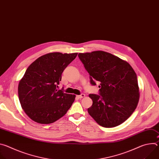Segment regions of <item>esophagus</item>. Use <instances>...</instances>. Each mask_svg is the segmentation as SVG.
<instances>
[{
    "mask_svg": "<svg viewBox=\"0 0 159 159\" xmlns=\"http://www.w3.org/2000/svg\"><path fill=\"white\" fill-rule=\"evenodd\" d=\"M77 97L79 99H81V98H84V97H85V94H81L80 95L77 96Z\"/></svg>",
    "mask_w": 159,
    "mask_h": 159,
    "instance_id": "34e87169",
    "label": "esophagus"
}]
</instances>
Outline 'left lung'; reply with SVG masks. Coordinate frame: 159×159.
I'll use <instances>...</instances> for the list:
<instances>
[{
	"mask_svg": "<svg viewBox=\"0 0 159 159\" xmlns=\"http://www.w3.org/2000/svg\"><path fill=\"white\" fill-rule=\"evenodd\" d=\"M90 75V84L99 81V95L90 94L89 114L101 126L112 128L125 122L137 107L139 87L137 74L126 61L109 53L95 51L79 53Z\"/></svg>",
	"mask_w": 159,
	"mask_h": 159,
	"instance_id": "obj_1",
	"label": "left lung"
}]
</instances>
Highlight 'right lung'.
<instances>
[{
  "label": "right lung",
  "mask_w": 159,
  "mask_h": 159,
  "mask_svg": "<svg viewBox=\"0 0 159 159\" xmlns=\"http://www.w3.org/2000/svg\"><path fill=\"white\" fill-rule=\"evenodd\" d=\"M77 53H50L33 61L18 85L21 107L34 121L50 124L63 116L74 102L75 95L57 90L65 68Z\"/></svg>",
  "instance_id": "add662e5"
}]
</instances>
